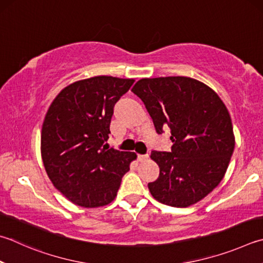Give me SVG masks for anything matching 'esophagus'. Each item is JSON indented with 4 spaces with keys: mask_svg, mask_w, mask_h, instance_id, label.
I'll list each match as a JSON object with an SVG mask.
<instances>
[{
    "mask_svg": "<svg viewBox=\"0 0 263 263\" xmlns=\"http://www.w3.org/2000/svg\"><path fill=\"white\" fill-rule=\"evenodd\" d=\"M148 159V154H146V155H141V154H138V161H140V162H142V161H145V160H147Z\"/></svg>",
    "mask_w": 263,
    "mask_h": 263,
    "instance_id": "1",
    "label": "esophagus"
}]
</instances>
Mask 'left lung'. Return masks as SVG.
<instances>
[{
	"instance_id": "obj_1",
	"label": "left lung",
	"mask_w": 263,
	"mask_h": 263,
	"mask_svg": "<svg viewBox=\"0 0 263 263\" xmlns=\"http://www.w3.org/2000/svg\"><path fill=\"white\" fill-rule=\"evenodd\" d=\"M132 92L141 99L157 133L169 127L171 152L153 151L160 176L148 184L153 198L189 207L221 183L235 149L226 104L203 83L189 77L144 78Z\"/></svg>"
}]
</instances>
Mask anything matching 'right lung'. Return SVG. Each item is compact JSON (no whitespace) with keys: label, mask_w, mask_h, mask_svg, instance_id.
Masks as SVG:
<instances>
[{"label":"right lung","mask_w":263,"mask_h":263,"mask_svg":"<svg viewBox=\"0 0 263 263\" xmlns=\"http://www.w3.org/2000/svg\"><path fill=\"white\" fill-rule=\"evenodd\" d=\"M135 79L98 76L66 86L51 102L41 130V156L55 187L86 208L116 198L123 176L137 159L104 142L114 107Z\"/></svg>","instance_id":"1"}]
</instances>
